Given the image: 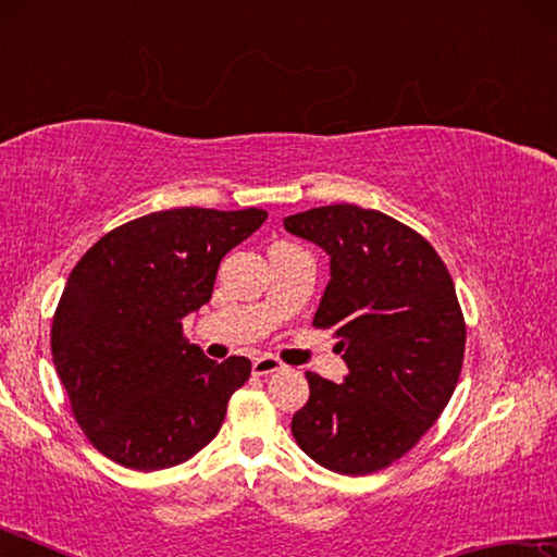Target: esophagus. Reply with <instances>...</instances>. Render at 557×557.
<instances>
[{"instance_id": "34e87169", "label": "esophagus", "mask_w": 557, "mask_h": 557, "mask_svg": "<svg viewBox=\"0 0 557 557\" xmlns=\"http://www.w3.org/2000/svg\"><path fill=\"white\" fill-rule=\"evenodd\" d=\"M287 366L277 361L275 356H260L252 361V373L256 375H270V373H277V371H285Z\"/></svg>"}]
</instances>
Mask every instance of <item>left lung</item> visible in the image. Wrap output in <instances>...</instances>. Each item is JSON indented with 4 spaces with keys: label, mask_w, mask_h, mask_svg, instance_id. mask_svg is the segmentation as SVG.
I'll return each mask as SVG.
<instances>
[{
    "label": "left lung",
    "mask_w": 557,
    "mask_h": 557,
    "mask_svg": "<svg viewBox=\"0 0 557 557\" xmlns=\"http://www.w3.org/2000/svg\"><path fill=\"white\" fill-rule=\"evenodd\" d=\"M332 258L314 314L348 366L344 383L307 371L309 400L292 418L305 455L338 474L391 467L435 425L457 388L467 326L455 282L418 231L354 203L285 219Z\"/></svg>",
    "instance_id": "obj_1"
}]
</instances>
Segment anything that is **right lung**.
Here are the masks:
<instances>
[{"label":"right lung","instance_id":"right-lung-1","mask_svg":"<svg viewBox=\"0 0 557 557\" xmlns=\"http://www.w3.org/2000/svg\"><path fill=\"white\" fill-rule=\"evenodd\" d=\"M265 219L262 209L157 211L102 235L73 268L51 354L73 418L100 455L157 471L219 435L250 361H211L182 322L211 299L225 252Z\"/></svg>","mask_w":557,"mask_h":557}]
</instances>
